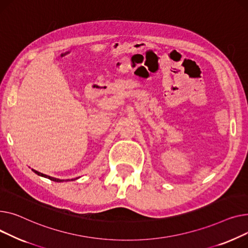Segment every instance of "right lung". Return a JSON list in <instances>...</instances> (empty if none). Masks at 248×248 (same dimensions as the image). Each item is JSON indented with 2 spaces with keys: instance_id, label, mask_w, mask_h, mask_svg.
Masks as SVG:
<instances>
[{
  "instance_id": "add662e5",
  "label": "right lung",
  "mask_w": 248,
  "mask_h": 248,
  "mask_svg": "<svg viewBox=\"0 0 248 248\" xmlns=\"http://www.w3.org/2000/svg\"><path fill=\"white\" fill-rule=\"evenodd\" d=\"M33 170V169H32ZM36 174H38V175H40V176H43V177H46V178H48V179H50V180H53V181H55V182H63V181H65V180H62V179H58V178H54V177H51V176H48V175H46V174H43V173H40V172H38V171H36V170H33ZM77 179V178H76ZM71 180H74V179H71ZM68 181V180H67Z\"/></svg>"
}]
</instances>
